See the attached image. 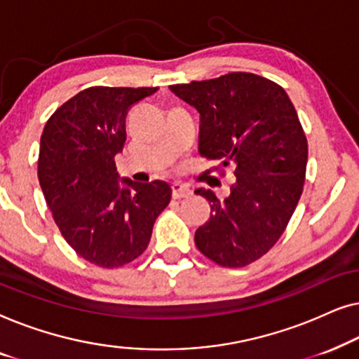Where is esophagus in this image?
Masks as SVG:
<instances>
[{"instance_id":"obj_1","label":"esophagus","mask_w":359,"mask_h":359,"mask_svg":"<svg viewBox=\"0 0 359 359\" xmlns=\"http://www.w3.org/2000/svg\"><path fill=\"white\" fill-rule=\"evenodd\" d=\"M171 189H173V198L175 199L189 198V196L193 194V191H191L188 186L183 184V183H173V186H171Z\"/></svg>"}]
</instances>
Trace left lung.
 I'll return each instance as SVG.
<instances>
[{
	"instance_id": "1",
	"label": "left lung",
	"mask_w": 359,
	"mask_h": 359,
	"mask_svg": "<svg viewBox=\"0 0 359 359\" xmlns=\"http://www.w3.org/2000/svg\"><path fill=\"white\" fill-rule=\"evenodd\" d=\"M170 90L199 112L201 155L235 165L229 198L194 191L212 209L196 230V247L220 266L250 264L278 242L302 194L307 139L297 112L281 86L253 73Z\"/></svg>"
}]
</instances>
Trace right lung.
Here are the masks:
<instances>
[{"instance_id":"right-lung-1","label":"right lung","mask_w":359,"mask_h":359,"mask_svg":"<svg viewBox=\"0 0 359 359\" xmlns=\"http://www.w3.org/2000/svg\"><path fill=\"white\" fill-rule=\"evenodd\" d=\"M156 88H86L47 121L39 183L68 245L93 264L117 268L145 252L156 217L168 205L166 181L121 178L116 155L126 116Z\"/></svg>"}]
</instances>
